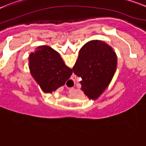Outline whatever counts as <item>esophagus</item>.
I'll return each instance as SVG.
<instances>
[{
  "label": "esophagus",
  "mask_w": 146,
  "mask_h": 146,
  "mask_svg": "<svg viewBox=\"0 0 146 146\" xmlns=\"http://www.w3.org/2000/svg\"><path fill=\"white\" fill-rule=\"evenodd\" d=\"M70 81H71V82H73V81H74V80H73V79H71V80H70ZM73 89H74V88H70V89H69V92H70L71 91L73 90Z\"/></svg>",
  "instance_id": "obj_1"
}]
</instances>
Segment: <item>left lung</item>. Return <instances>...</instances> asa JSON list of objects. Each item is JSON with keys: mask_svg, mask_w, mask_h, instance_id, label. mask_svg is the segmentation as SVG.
Masks as SVG:
<instances>
[{"mask_svg": "<svg viewBox=\"0 0 146 146\" xmlns=\"http://www.w3.org/2000/svg\"><path fill=\"white\" fill-rule=\"evenodd\" d=\"M113 48L101 40L88 41L79 52L73 72L82 80L81 90L89 99H97L111 81L117 68Z\"/></svg>", "mask_w": 146, "mask_h": 146, "instance_id": "obj_1", "label": "left lung"}]
</instances>
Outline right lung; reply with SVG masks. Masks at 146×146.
<instances>
[{"mask_svg":"<svg viewBox=\"0 0 146 146\" xmlns=\"http://www.w3.org/2000/svg\"><path fill=\"white\" fill-rule=\"evenodd\" d=\"M36 49L29 54V70L43 92L52 93L64 85L73 72L50 46H40Z\"/></svg>","mask_w":146,"mask_h":146,"instance_id":"1","label":"right lung"}]
</instances>
